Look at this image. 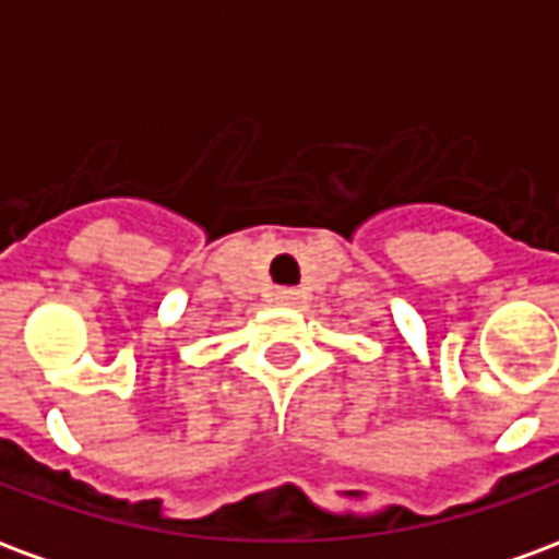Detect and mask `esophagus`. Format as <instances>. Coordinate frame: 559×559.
<instances>
[{"mask_svg":"<svg viewBox=\"0 0 559 559\" xmlns=\"http://www.w3.org/2000/svg\"><path fill=\"white\" fill-rule=\"evenodd\" d=\"M299 299H302V293L293 290V287H278L275 290V302L278 305H299Z\"/></svg>","mask_w":559,"mask_h":559,"instance_id":"obj_1","label":"esophagus"}]
</instances>
